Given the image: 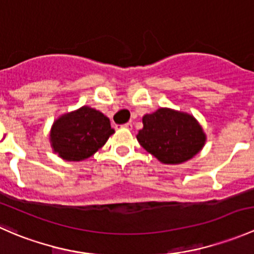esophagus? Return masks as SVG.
<instances>
[{"mask_svg":"<svg viewBox=\"0 0 254 254\" xmlns=\"http://www.w3.org/2000/svg\"><path fill=\"white\" fill-rule=\"evenodd\" d=\"M123 127H125V129H129V130H131V129H132V123H131V122L127 123V124H124V125H123Z\"/></svg>","mask_w":254,"mask_h":254,"instance_id":"34e87169","label":"esophagus"}]
</instances>
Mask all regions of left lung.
I'll return each mask as SVG.
<instances>
[{
    "mask_svg": "<svg viewBox=\"0 0 254 254\" xmlns=\"http://www.w3.org/2000/svg\"><path fill=\"white\" fill-rule=\"evenodd\" d=\"M143 127L136 135L140 145L165 165H181L203 150L206 135L191 114L171 108L142 117Z\"/></svg>",
    "mask_w": 254,
    "mask_h": 254,
    "instance_id": "8db88e82",
    "label": "left lung"
}]
</instances>
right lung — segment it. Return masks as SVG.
<instances>
[{
    "mask_svg": "<svg viewBox=\"0 0 254 254\" xmlns=\"http://www.w3.org/2000/svg\"><path fill=\"white\" fill-rule=\"evenodd\" d=\"M114 134L108 117L83 106L60 115L50 130V145L59 157L79 162L93 156Z\"/></svg>",
    "mask_w": 254,
    "mask_h": 254,
    "instance_id": "add662e5",
    "label": "right lung"
}]
</instances>
